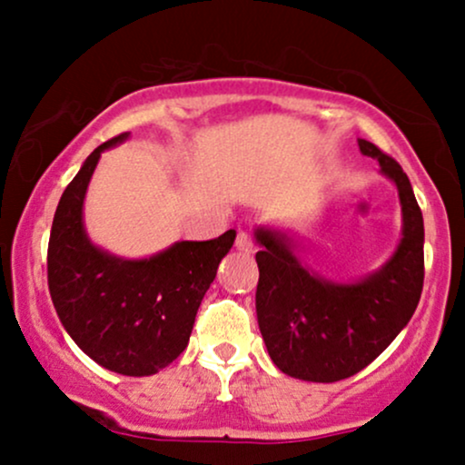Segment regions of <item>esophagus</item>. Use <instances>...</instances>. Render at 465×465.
<instances>
[{
  "label": "esophagus",
  "instance_id": "esophagus-1",
  "mask_svg": "<svg viewBox=\"0 0 465 465\" xmlns=\"http://www.w3.org/2000/svg\"><path fill=\"white\" fill-rule=\"evenodd\" d=\"M236 249L240 251H253V236L249 232H238Z\"/></svg>",
  "mask_w": 465,
  "mask_h": 465
}]
</instances>
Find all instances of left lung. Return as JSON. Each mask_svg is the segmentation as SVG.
Listing matches in <instances>:
<instances>
[{"instance_id":"1","label":"left lung","mask_w":465,"mask_h":465,"mask_svg":"<svg viewBox=\"0 0 465 465\" xmlns=\"http://www.w3.org/2000/svg\"><path fill=\"white\" fill-rule=\"evenodd\" d=\"M359 146L381 162L402 203V240L378 273L359 284L325 282L292 255L282 233L255 232L262 244L255 253L260 332L275 365L302 381L336 382L365 370L413 317L424 286V221L407 173L376 143Z\"/></svg>"}]
</instances>
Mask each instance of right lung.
Wrapping results in <instances>:
<instances>
[{
	"label": "right lung",
	"instance_id": "right-lung-1",
	"mask_svg": "<svg viewBox=\"0 0 465 465\" xmlns=\"http://www.w3.org/2000/svg\"><path fill=\"white\" fill-rule=\"evenodd\" d=\"M100 143L58 201L47 244V286L58 319L89 359L124 376H151L188 348L207 288L236 240H183L148 260H120L94 247L83 229V201Z\"/></svg>",
	"mask_w": 465,
	"mask_h": 465
}]
</instances>
